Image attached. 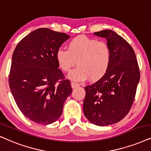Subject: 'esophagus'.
Instances as JSON below:
<instances>
[{
	"mask_svg": "<svg viewBox=\"0 0 151 151\" xmlns=\"http://www.w3.org/2000/svg\"><path fill=\"white\" fill-rule=\"evenodd\" d=\"M78 86H79V84H78V83H74V82H72V83H71V87H72V88H76V87H78Z\"/></svg>",
	"mask_w": 151,
	"mask_h": 151,
	"instance_id": "1",
	"label": "esophagus"
}]
</instances>
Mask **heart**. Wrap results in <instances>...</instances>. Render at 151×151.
Listing matches in <instances>:
<instances>
[{
    "label": "heart",
    "mask_w": 151,
    "mask_h": 151,
    "mask_svg": "<svg viewBox=\"0 0 151 151\" xmlns=\"http://www.w3.org/2000/svg\"><path fill=\"white\" fill-rule=\"evenodd\" d=\"M58 66L68 72L76 65L78 66L68 75L76 81L101 79L108 69L111 60V50L106 42L81 35L73 39L68 44V50L59 48L56 52Z\"/></svg>",
    "instance_id": "b5f03b06"
}]
</instances>
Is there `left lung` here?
<instances>
[{"instance_id":"obj_1","label":"left lung","mask_w":151,"mask_h":151,"mask_svg":"<svg viewBox=\"0 0 151 151\" xmlns=\"http://www.w3.org/2000/svg\"><path fill=\"white\" fill-rule=\"evenodd\" d=\"M93 35L106 38L111 60L104 76L85 87L83 111L91 123L107 126L120 121L130 111L140 72L134 50L122 37L111 30Z\"/></svg>"}]
</instances>
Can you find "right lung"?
I'll list each match as a JSON object with an SVG mask.
<instances>
[{"mask_svg":"<svg viewBox=\"0 0 151 151\" xmlns=\"http://www.w3.org/2000/svg\"><path fill=\"white\" fill-rule=\"evenodd\" d=\"M69 35L39 28L22 39L12 55L9 85L25 117L48 125L62 114L72 92L71 83L58 68L56 52Z\"/></svg>","mask_w":151,"mask_h":151,"instance_id":"right-lung-1","label":"right lung"}]
</instances>
